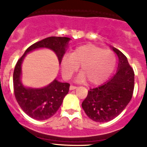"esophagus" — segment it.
<instances>
[{
	"label": "esophagus",
	"mask_w": 147,
	"mask_h": 147,
	"mask_svg": "<svg viewBox=\"0 0 147 147\" xmlns=\"http://www.w3.org/2000/svg\"><path fill=\"white\" fill-rule=\"evenodd\" d=\"M76 88V86H74V85H71L70 86V90H75Z\"/></svg>",
	"instance_id": "esophagus-1"
}]
</instances>
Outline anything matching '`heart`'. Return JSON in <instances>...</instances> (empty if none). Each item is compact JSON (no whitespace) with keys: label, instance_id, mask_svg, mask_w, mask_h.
Segmentation results:
<instances>
[{"label":"heart","instance_id":"obj_1","mask_svg":"<svg viewBox=\"0 0 147 147\" xmlns=\"http://www.w3.org/2000/svg\"><path fill=\"white\" fill-rule=\"evenodd\" d=\"M116 64V57L113 51L104 50L93 44L80 45L72 54L67 53L61 59V69L63 77L69 80L79 69L82 71L76 76V81L91 85H99L110 76Z\"/></svg>","mask_w":147,"mask_h":147}]
</instances>
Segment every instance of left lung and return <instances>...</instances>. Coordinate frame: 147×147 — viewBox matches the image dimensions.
I'll use <instances>...</instances> for the list:
<instances>
[{
  "instance_id": "obj_1",
  "label": "left lung",
  "mask_w": 147,
  "mask_h": 147,
  "mask_svg": "<svg viewBox=\"0 0 147 147\" xmlns=\"http://www.w3.org/2000/svg\"><path fill=\"white\" fill-rule=\"evenodd\" d=\"M119 57L118 69L111 79L98 88L90 89L82 107L96 122L113 120L130 102L134 90V71L127 58L120 51L110 46Z\"/></svg>"
}]
</instances>
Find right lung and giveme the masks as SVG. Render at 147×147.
<instances>
[{"instance_id":"obj_1","label":"right lung","mask_w":147,"mask_h":147,"mask_svg":"<svg viewBox=\"0 0 147 147\" xmlns=\"http://www.w3.org/2000/svg\"><path fill=\"white\" fill-rule=\"evenodd\" d=\"M71 38L49 37L28 47L18 61L13 74V85L15 98L26 114L36 120H46L54 115L68 93L70 85L55 80L43 88H30L21 81L22 63L27 54L40 49H48L56 54L60 65Z\"/></svg>"}]
</instances>
